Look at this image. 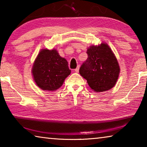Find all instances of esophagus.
I'll list each match as a JSON object with an SVG mask.
<instances>
[{
	"label": "esophagus",
	"mask_w": 147,
	"mask_h": 147,
	"mask_svg": "<svg viewBox=\"0 0 147 147\" xmlns=\"http://www.w3.org/2000/svg\"><path fill=\"white\" fill-rule=\"evenodd\" d=\"M79 65H78L77 66V67L75 69V71H76V72H79Z\"/></svg>",
	"instance_id": "obj_1"
}]
</instances>
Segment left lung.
<instances>
[{
	"mask_svg": "<svg viewBox=\"0 0 147 147\" xmlns=\"http://www.w3.org/2000/svg\"><path fill=\"white\" fill-rule=\"evenodd\" d=\"M88 58L79 73L96 92L109 90L114 86L120 73L117 58L107 44L91 46L87 50Z\"/></svg>",
	"mask_w": 147,
	"mask_h": 147,
	"instance_id": "1",
	"label": "left lung"
}]
</instances>
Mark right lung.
Listing matches in <instances>:
<instances>
[{"mask_svg": "<svg viewBox=\"0 0 147 147\" xmlns=\"http://www.w3.org/2000/svg\"><path fill=\"white\" fill-rule=\"evenodd\" d=\"M32 71L38 87L48 91H55L59 88L71 73L67 61L61 57L54 49H43L40 51Z\"/></svg>", "mask_w": 147, "mask_h": 147, "instance_id": "obj_1", "label": "right lung"}]
</instances>
